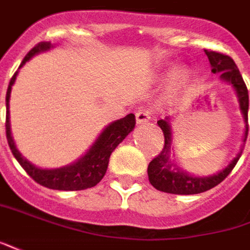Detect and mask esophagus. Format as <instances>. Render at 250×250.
<instances>
[{"instance_id":"obj_1","label":"esophagus","mask_w":250,"mask_h":250,"mask_svg":"<svg viewBox=\"0 0 250 250\" xmlns=\"http://www.w3.org/2000/svg\"><path fill=\"white\" fill-rule=\"evenodd\" d=\"M152 118V111L149 108H140L137 113H136V122L137 124H144V122H148Z\"/></svg>"}]
</instances>
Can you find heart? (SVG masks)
<instances>
[{
	"label": "heart",
	"instance_id": "obj_1",
	"mask_svg": "<svg viewBox=\"0 0 250 250\" xmlns=\"http://www.w3.org/2000/svg\"><path fill=\"white\" fill-rule=\"evenodd\" d=\"M189 80V72L184 68H178L173 72L170 79V92L175 95L181 88L185 87V84Z\"/></svg>",
	"mask_w": 250,
	"mask_h": 250
}]
</instances>
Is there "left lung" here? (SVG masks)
Masks as SVG:
<instances>
[{
	"label": "left lung",
	"mask_w": 250,
	"mask_h": 250,
	"mask_svg": "<svg viewBox=\"0 0 250 250\" xmlns=\"http://www.w3.org/2000/svg\"><path fill=\"white\" fill-rule=\"evenodd\" d=\"M204 51L209 60L211 66H212V69H211L212 73H220V79L223 82L230 83L237 92L241 113L244 114V120H245V136H244V144H245L248 137L249 95H248V88L244 83V79L231 57L218 53V51H212V50H204ZM158 125L161 126L163 136H165V146L162 148L161 154L155 156L154 159L149 162L148 178H149L151 185L161 192L173 194H197L209 190L211 188L216 187L231 173V170L240 159L242 148H241L240 154L231 161V163L218 174L209 175V177H193V175L188 174L187 171L177 167L175 165L171 163V161H168L170 149H171V129H170L168 118L159 120ZM171 167L173 168L171 169Z\"/></svg>",
	"instance_id": "left-lung-1"
}]
</instances>
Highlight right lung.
Listing matches in <instances>:
<instances>
[{
  "label": "right lung",
  "mask_w": 250,
  "mask_h": 250,
  "mask_svg": "<svg viewBox=\"0 0 250 250\" xmlns=\"http://www.w3.org/2000/svg\"><path fill=\"white\" fill-rule=\"evenodd\" d=\"M53 47L50 42H41L36 44L35 47L28 51V54L24 57L23 62L20 63V68L32 57L49 50ZM17 72L12 76L8 91H6V122H5V129H6V140L9 144L10 151L13 156L16 158L20 166L27 171V174L31 178L41 184L42 187L49 188V189H56V190H83L88 188L95 187L99 181L102 180L106 170H107L108 159L110 155L114 151L117 146L126 137V136L133 130L136 125L135 114H128L121 120L111 122L108 126L103 129V132L96 139L95 143L91 146L88 151L83 155L82 158L72 165L63 166L60 168H39L34 166L31 162L24 159L19 149L15 146V142L12 139L9 124V98L12 85L15 84Z\"/></svg>",
  "instance_id": "add662e5"
}]
</instances>
